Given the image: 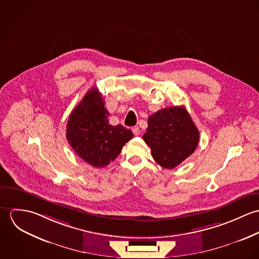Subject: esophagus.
Returning a JSON list of instances; mask_svg holds the SVG:
<instances>
[{"mask_svg": "<svg viewBox=\"0 0 259 259\" xmlns=\"http://www.w3.org/2000/svg\"><path fill=\"white\" fill-rule=\"evenodd\" d=\"M132 131H133V134H134L135 136H139V135L141 134V131H140V127H139V126H134V127L132 128Z\"/></svg>", "mask_w": 259, "mask_h": 259, "instance_id": "34e87169", "label": "esophagus"}]
</instances>
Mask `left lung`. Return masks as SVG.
I'll list each match as a JSON object with an SVG mask.
<instances>
[{
	"mask_svg": "<svg viewBox=\"0 0 259 259\" xmlns=\"http://www.w3.org/2000/svg\"><path fill=\"white\" fill-rule=\"evenodd\" d=\"M143 140L149 146L153 159L164 168H175L193 153L199 132L184 107H170L148 117Z\"/></svg>",
	"mask_w": 259,
	"mask_h": 259,
	"instance_id": "obj_1",
	"label": "left lung"
}]
</instances>
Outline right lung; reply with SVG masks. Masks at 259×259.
<instances>
[{"mask_svg": "<svg viewBox=\"0 0 259 259\" xmlns=\"http://www.w3.org/2000/svg\"><path fill=\"white\" fill-rule=\"evenodd\" d=\"M109 111L98 88L91 89L72 111L67 140L75 153L95 167L107 166L133 139L131 130L109 123Z\"/></svg>", "mask_w": 259, "mask_h": 259, "instance_id": "add662e5", "label": "right lung"}]
</instances>
